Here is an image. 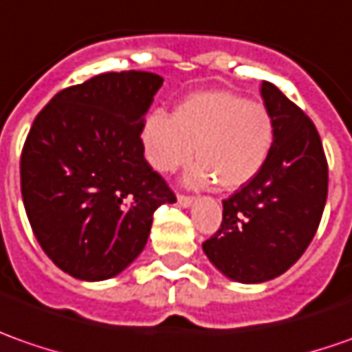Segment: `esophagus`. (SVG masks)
Instances as JSON below:
<instances>
[{
    "instance_id": "34e87169",
    "label": "esophagus",
    "mask_w": 352,
    "mask_h": 352,
    "mask_svg": "<svg viewBox=\"0 0 352 352\" xmlns=\"http://www.w3.org/2000/svg\"><path fill=\"white\" fill-rule=\"evenodd\" d=\"M177 202H179L181 206H190V204H192V197H190V195H179V197H177Z\"/></svg>"
}]
</instances>
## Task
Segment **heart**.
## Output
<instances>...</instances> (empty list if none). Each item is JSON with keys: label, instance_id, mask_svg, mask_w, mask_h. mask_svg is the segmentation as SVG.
Segmentation results:
<instances>
[{"label": "heart", "instance_id": "obj_1", "mask_svg": "<svg viewBox=\"0 0 352 352\" xmlns=\"http://www.w3.org/2000/svg\"><path fill=\"white\" fill-rule=\"evenodd\" d=\"M146 160L155 171L171 173L199 162L188 181H216L226 190L243 187L267 164L274 144L269 109L232 91H200L177 104L175 113L153 111L142 126Z\"/></svg>", "mask_w": 352, "mask_h": 352}]
</instances>
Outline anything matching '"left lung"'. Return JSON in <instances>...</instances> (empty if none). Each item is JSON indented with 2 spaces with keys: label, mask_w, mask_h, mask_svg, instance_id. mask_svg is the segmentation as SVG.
<instances>
[{
  "label": "left lung",
  "mask_w": 352,
  "mask_h": 352,
  "mask_svg": "<svg viewBox=\"0 0 352 352\" xmlns=\"http://www.w3.org/2000/svg\"><path fill=\"white\" fill-rule=\"evenodd\" d=\"M261 95L274 120L267 164L222 200V224L202 249L237 283H265L288 271L314 239L327 200V160L309 116L273 83Z\"/></svg>",
  "instance_id": "8db88e82"
}]
</instances>
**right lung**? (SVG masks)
<instances>
[{"mask_svg": "<svg viewBox=\"0 0 352 352\" xmlns=\"http://www.w3.org/2000/svg\"><path fill=\"white\" fill-rule=\"evenodd\" d=\"M162 83L136 69L95 76L56 93L27 134L23 204L44 253L74 278L124 271L148 243L153 212L177 200L140 138Z\"/></svg>", "mask_w": 352, "mask_h": 352, "instance_id": "obj_1", "label": "right lung"}]
</instances>
